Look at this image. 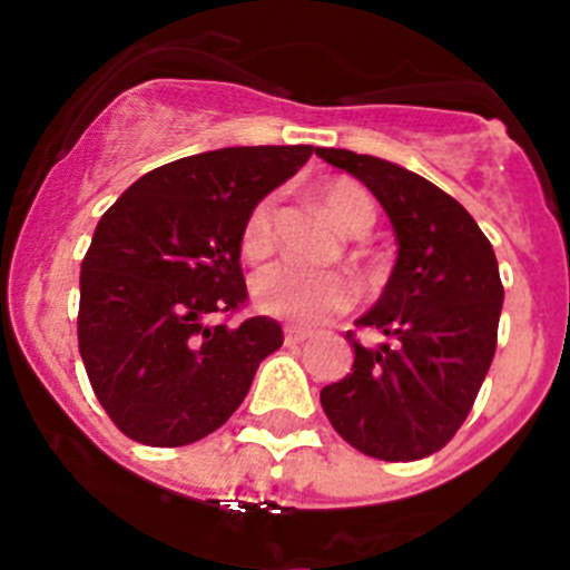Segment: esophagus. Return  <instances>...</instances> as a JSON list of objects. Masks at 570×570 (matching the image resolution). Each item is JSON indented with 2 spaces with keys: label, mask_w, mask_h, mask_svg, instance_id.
<instances>
[{
  "label": "esophagus",
  "mask_w": 570,
  "mask_h": 570,
  "mask_svg": "<svg viewBox=\"0 0 570 570\" xmlns=\"http://www.w3.org/2000/svg\"><path fill=\"white\" fill-rule=\"evenodd\" d=\"M311 336V331L305 328H285V345H299Z\"/></svg>",
  "instance_id": "1"
}]
</instances>
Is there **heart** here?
<instances>
[{
	"label": "heart",
	"instance_id": "obj_1",
	"mask_svg": "<svg viewBox=\"0 0 570 570\" xmlns=\"http://www.w3.org/2000/svg\"><path fill=\"white\" fill-rule=\"evenodd\" d=\"M320 199L345 234H362L374 223L371 196L351 179H331L320 185ZM274 196H265L250 208L248 219L242 225V254L248 259H259L274 248ZM354 282L340 271L308 268L294 259L271 262L250 279L256 308L294 325H316L331 314H340L354 302Z\"/></svg>",
	"mask_w": 570,
	"mask_h": 570
}]
</instances>
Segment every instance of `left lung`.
<instances>
[{"mask_svg": "<svg viewBox=\"0 0 570 570\" xmlns=\"http://www.w3.org/2000/svg\"><path fill=\"white\" fill-rule=\"evenodd\" d=\"M316 156L356 176L396 234V265L362 328L387 336L365 347L347 331L354 367L320 394L345 442L385 462L431 456L460 431L497 351L500 265L454 196L414 170L342 148Z\"/></svg>", "mask_w": 570, "mask_h": 570, "instance_id": "obj_1", "label": "left lung"}]
</instances>
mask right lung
I'll list each match as a JSON object with an SVG mask.
<instances>
[{
  "label": "right lung",
  "instance_id": "1",
  "mask_svg": "<svg viewBox=\"0 0 570 570\" xmlns=\"http://www.w3.org/2000/svg\"><path fill=\"white\" fill-rule=\"evenodd\" d=\"M314 145L185 156L139 176L99 219L79 276V354L90 387L130 440L179 448L242 405L282 345L268 316L214 325L248 299L242 225Z\"/></svg>",
  "mask_w": 570,
  "mask_h": 570
}]
</instances>
